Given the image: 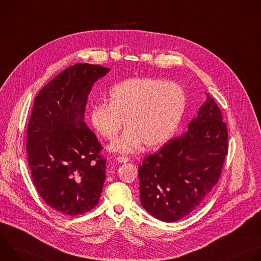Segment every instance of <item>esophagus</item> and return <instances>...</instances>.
Returning <instances> with one entry per match:
<instances>
[{
    "mask_svg": "<svg viewBox=\"0 0 261 261\" xmlns=\"http://www.w3.org/2000/svg\"><path fill=\"white\" fill-rule=\"evenodd\" d=\"M130 159L128 158V157H125V156H119V157H117V161L118 162H120V163H126V162H128Z\"/></svg>",
    "mask_w": 261,
    "mask_h": 261,
    "instance_id": "34e87169",
    "label": "esophagus"
}]
</instances>
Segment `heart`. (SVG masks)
Masks as SVG:
<instances>
[{
    "label": "heart",
    "mask_w": 261,
    "mask_h": 261,
    "mask_svg": "<svg viewBox=\"0 0 261 261\" xmlns=\"http://www.w3.org/2000/svg\"><path fill=\"white\" fill-rule=\"evenodd\" d=\"M186 108V95L174 83L150 77L125 80L109 90L108 104L97 103L90 113L94 129L113 140L123 127L127 130L110 144L114 152L130 153L143 142L159 147L174 134Z\"/></svg>",
    "instance_id": "obj_1"
}]
</instances>
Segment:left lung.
I'll use <instances>...</instances> for the list:
<instances>
[{"label":"left lung","mask_w":261,"mask_h":261,"mask_svg":"<svg viewBox=\"0 0 261 261\" xmlns=\"http://www.w3.org/2000/svg\"><path fill=\"white\" fill-rule=\"evenodd\" d=\"M227 138L221 110L206 94L188 131L138 166L143 208L164 222L177 221L197 208L219 180L228 152Z\"/></svg>","instance_id":"left-lung-1"}]
</instances>
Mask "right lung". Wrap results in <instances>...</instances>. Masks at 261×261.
<instances>
[{"label":"right lung","mask_w":261,"mask_h":261,"mask_svg":"<svg viewBox=\"0 0 261 261\" xmlns=\"http://www.w3.org/2000/svg\"><path fill=\"white\" fill-rule=\"evenodd\" d=\"M109 70L77 63L58 74L34 100L27 131L32 179L41 198L65 215L91 211L101 196L106 159L84 119L93 85Z\"/></svg>","instance_id":"obj_1"}]
</instances>
